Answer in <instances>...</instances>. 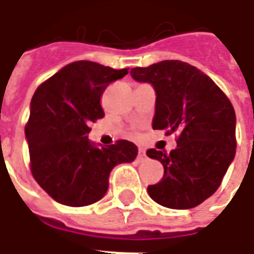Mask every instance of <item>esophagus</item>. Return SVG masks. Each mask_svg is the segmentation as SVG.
I'll use <instances>...</instances> for the list:
<instances>
[{
    "mask_svg": "<svg viewBox=\"0 0 254 254\" xmlns=\"http://www.w3.org/2000/svg\"><path fill=\"white\" fill-rule=\"evenodd\" d=\"M145 159H147V154H145V149L140 148V149H138L137 160H138V162H144Z\"/></svg>",
    "mask_w": 254,
    "mask_h": 254,
    "instance_id": "esophagus-1",
    "label": "esophagus"
}]
</instances>
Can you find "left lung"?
Listing matches in <instances>:
<instances>
[{
  "label": "left lung",
  "instance_id": "obj_1",
  "mask_svg": "<svg viewBox=\"0 0 254 254\" xmlns=\"http://www.w3.org/2000/svg\"><path fill=\"white\" fill-rule=\"evenodd\" d=\"M132 77L151 84L156 94L154 129L178 132L170 154L151 148L165 174L149 185V197L173 209L197 207L218 190L235 156V111L212 78L189 64L166 60L133 67Z\"/></svg>",
  "mask_w": 254,
  "mask_h": 254
}]
</instances>
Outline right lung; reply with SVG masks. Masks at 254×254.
Here are the masks:
<instances>
[{"label":"right lung","instance_id":"add662e5","mask_svg":"<svg viewBox=\"0 0 254 254\" xmlns=\"http://www.w3.org/2000/svg\"><path fill=\"white\" fill-rule=\"evenodd\" d=\"M127 74L92 61H76L41 84L25 127L31 171L56 201L84 207L109 189L111 170L136 159L137 147L120 140L107 147L88 138L89 124L103 118L100 98L107 85Z\"/></svg>","mask_w":254,"mask_h":254}]
</instances>
